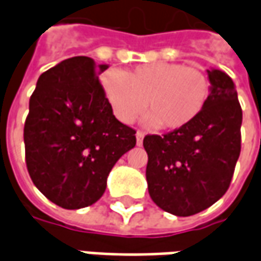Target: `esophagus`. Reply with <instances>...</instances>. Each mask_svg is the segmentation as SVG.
<instances>
[{"label":"esophagus","instance_id":"esophagus-1","mask_svg":"<svg viewBox=\"0 0 261 261\" xmlns=\"http://www.w3.org/2000/svg\"><path fill=\"white\" fill-rule=\"evenodd\" d=\"M137 145H142V140H144V133L142 131H137Z\"/></svg>","mask_w":261,"mask_h":261}]
</instances>
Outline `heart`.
<instances>
[{"mask_svg":"<svg viewBox=\"0 0 261 261\" xmlns=\"http://www.w3.org/2000/svg\"><path fill=\"white\" fill-rule=\"evenodd\" d=\"M103 95L114 117L131 124L148 108L145 124L179 130L200 116L210 95L201 69L175 63L144 64L121 72L110 68L100 78Z\"/></svg>","mask_w":261,"mask_h":261,"instance_id":"b5f03b06","label":"heart"}]
</instances>
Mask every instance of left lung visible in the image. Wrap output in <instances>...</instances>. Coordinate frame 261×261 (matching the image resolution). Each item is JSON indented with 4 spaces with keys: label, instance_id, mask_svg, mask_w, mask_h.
Wrapping results in <instances>:
<instances>
[{
    "label": "left lung",
    "instance_id": "obj_1",
    "mask_svg": "<svg viewBox=\"0 0 261 261\" xmlns=\"http://www.w3.org/2000/svg\"><path fill=\"white\" fill-rule=\"evenodd\" d=\"M210 95L200 116L165 136H147V181L152 201L189 217L224 196L241 153L242 109L235 84L221 69H207Z\"/></svg>",
    "mask_w": 261,
    "mask_h": 261
}]
</instances>
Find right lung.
Returning a JSON list of instances; mask_svg holds the SVG:
<instances>
[{
    "label": "right lung",
    "mask_w": 261,
    "mask_h": 261,
    "mask_svg": "<svg viewBox=\"0 0 261 261\" xmlns=\"http://www.w3.org/2000/svg\"><path fill=\"white\" fill-rule=\"evenodd\" d=\"M108 64L72 57L43 72L23 128L28 172L65 210L96 202L116 162L136 147V130L112 113L97 75Z\"/></svg>",
    "instance_id": "obj_1"
}]
</instances>
